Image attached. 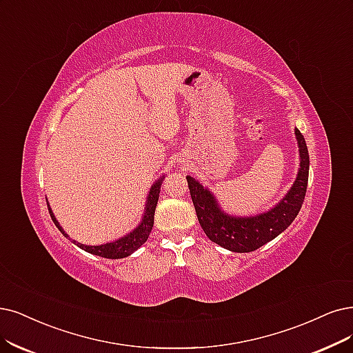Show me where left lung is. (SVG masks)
Returning <instances> with one entry per match:
<instances>
[{
  "instance_id": "left-lung-1",
  "label": "left lung",
  "mask_w": 353,
  "mask_h": 353,
  "mask_svg": "<svg viewBox=\"0 0 353 353\" xmlns=\"http://www.w3.org/2000/svg\"><path fill=\"white\" fill-rule=\"evenodd\" d=\"M295 138L299 148L296 179L288 193L266 212L250 216L230 215L221 208L210 189L196 179L186 176L194 211L208 239L230 252L249 253L272 241L291 225L303 206L310 170L307 143L298 128H295Z\"/></svg>"
}]
</instances>
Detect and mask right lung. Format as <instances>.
Returning a JSON list of instances; mask_svg holds the SVG:
<instances>
[{"instance_id": "obj_1", "label": "right lung", "mask_w": 353, "mask_h": 353, "mask_svg": "<svg viewBox=\"0 0 353 353\" xmlns=\"http://www.w3.org/2000/svg\"><path fill=\"white\" fill-rule=\"evenodd\" d=\"M163 180H164V176H161L160 179H157L155 183L151 186V189L148 192V196H147L145 208H143L141 223L137 225V228H134L132 231L128 232L126 236L117 239L114 241L106 243V244H100V245H85V244H81V243H77L75 240H72V243L77 244L78 247H80V249L85 250L90 254L106 257V259H123V257L130 256L134 252H137L139 247L148 240V236H150V232L152 230L155 206H157V202H159ZM48 210H49L50 218H52V221H54V224L57 225V228L63 234L65 237L68 239L70 236L63 231V228L58 223V219L55 218L54 212H52L49 203H48Z\"/></svg>"}]
</instances>
